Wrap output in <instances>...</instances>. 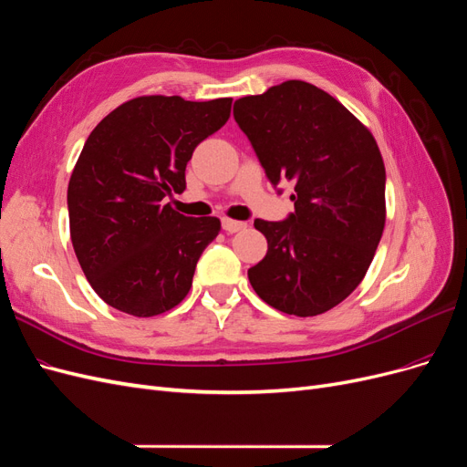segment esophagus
<instances>
[{"instance_id":"esophagus-1","label":"esophagus","mask_w":467,"mask_h":467,"mask_svg":"<svg viewBox=\"0 0 467 467\" xmlns=\"http://www.w3.org/2000/svg\"><path fill=\"white\" fill-rule=\"evenodd\" d=\"M222 228L228 232V234H237L247 228L245 222H237V220H230V218H223L222 220Z\"/></svg>"}]
</instances>
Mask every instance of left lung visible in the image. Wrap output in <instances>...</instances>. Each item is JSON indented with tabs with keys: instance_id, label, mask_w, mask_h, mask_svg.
<instances>
[{
	"instance_id": "1",
	"label": "left lung",
	"mask_w": 467,
	"mask_h": 467,
	"mask_svg": "<svg viewBox=\"0 0 467 467\" xmlns=\"http://www.w3.org/2000/svg\"><path fill=\"white\" fill-rule=\"evenodd\" d=\"M234 119L276 187L294 181V212L255 220L266 255L253 290L288 316L325 314L355 290L386 223V167L374 136L335 97L300 79L237 99Z\"/></svg>"
}]
</instances>
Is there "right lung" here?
<instances>
[{"mask_svg":"<svg viewBox=\"0 0 467 467\" xmlns=\"http://www.w3.org/2000/svg\"><path fill=\"white\" fill-rule=\"evenodd\" d=\"M232 99L146 95L99 122L67 185L69 235L99 298L136 317L160 316L189 294L218 218L163 204L187 187L194 148L228 122Z\"/></svg>","mask_w":467,"mask_h":467,"instance_id":"right-lung-1","label":"right lung"}]
</instances>
